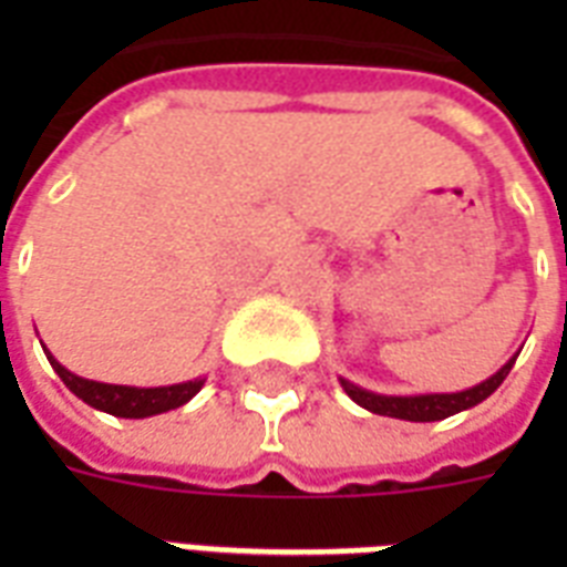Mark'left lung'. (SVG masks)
<instances>
[{
    "mask_svg": "<svg viewBox=\"0 0 567 567\" xmlns=\"http://www.w3.org/2000/svg\"><path fill=\"white\" fill-rule=\"evenodd\" d=\"M512 364L515 359L503 364L501 371L494 373L492 379H485L480 385L467 388V391H458V394H421V396H382V394H371V391H364V388L353 385V382H347L341 379V385L350 396H353L355 403L364 405L368 412L373 414H385V417H400V421H444L450 414L465 412L471 405L483 403L485 396H492L501 382L509 377Z\"/></svg>",
    "mask_w": 567,
    "mask_h": 567,
    "instance_id": "8db88e82",
    "label": "left lung"
}]
</instances>
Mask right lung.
I'll use <instances>...</instances> for the list:
<instances>
[{"mask_svg":"<svg viewBox=\"0 0 567 567\" xmlns=\"http://www.w3.org/2000/svg\"><path fill=\"white\" fill-rule=\"evenodd\" d=\"M49 364L55 368V373L64 379V385L73 391L79 400H84L93 409L100 412H109L114 417H150V414L171 412V409H179L190 400V396L203 388V379L196 382H179V385L167 388H128V385H105V382H93V379H82L70 373L66 368L49 355Z\"/></svg>","mask_w":567,"mask_h":567,"instance_id":"1","label":"right lung"}]
</instances>
